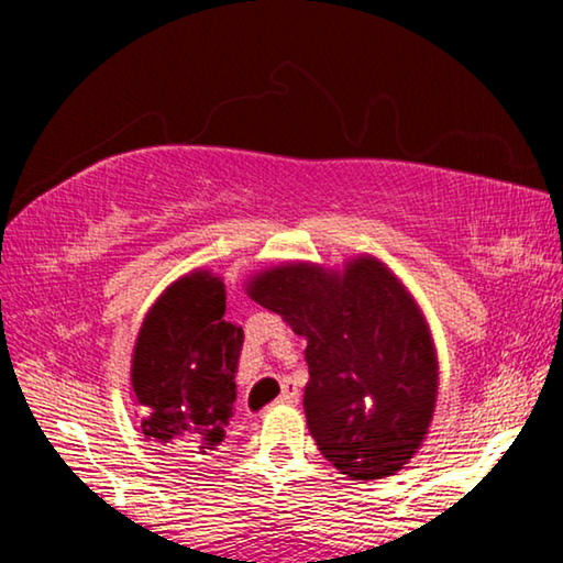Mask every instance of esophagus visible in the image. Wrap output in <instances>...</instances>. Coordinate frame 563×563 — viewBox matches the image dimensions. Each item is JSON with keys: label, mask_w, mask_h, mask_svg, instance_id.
<instances>
[{"label": "esophagus", "mask_w": 563, "mask_h": 563, "mask_svg": "<svg viewBox=\"0 0 563 563\" xmlns=\"http://www.w3.org/2000/svg\"><path fill=\"white\" fill-rule=\"evenodd\" d=\"M278 402L280 405H298V387H295L292 383H285Z\"/></svg>", "instance_id": "34e87169"}]
</instances>
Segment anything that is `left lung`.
Here are the masks:
<instances>
[{"instance_id": "obj_1", "label": "left lung", "mask_w": 563, "mask_h": 563, "mask_svg": "<svg viewBox=\"0 0 563 563\" xmlns=\"http://www.w3.org/2000/svg\"><path fill=\"white\" fill-rule=\"evenodd\" d=\"M245 292L308 340L302 407L328 462L355 482L402 470L430 432L440 389L430 322L407 285L362 253L342 268L273 265Z\"/></svg>"}]
</instances>
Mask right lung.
<instances>
[{"label": "right lung", "instance_id": "add662e5", "mask_svg": "<svg viewBox=\"0 0 563 563\" xmlns=\"http://www.w3.org/2000/svg\"><path fill=\"white\" fill-rule=\"evenodd\" d=\"M223 316L221 275L190 271L151 305L131 355L141 430L168 454L194 462L221 450L233 417L243 328Z\"/></svg>", "mask_w": 563, "mask_h": 563}]
</instances>
